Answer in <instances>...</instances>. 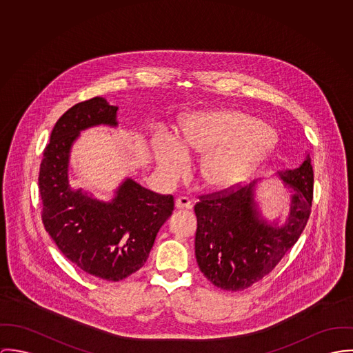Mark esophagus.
Returning <instances> with one entry per match:
<instances>
[{
	"instance_id": "esophagus-1",
	"label": "esophagus",
	"mask_w": 353,
	"mask_h": 353,
	"mask_svg": "<svg viewBox=\"0 0 353 353\" xmlns=\"http://www.w3.org/2000/svg\"><path fill=\"white\" fill-rule=\"evenodd\" d=\"M176 208L190 210V208H192V201L187 196H180L176 199Z\"/></svg>"
}]
</instances>
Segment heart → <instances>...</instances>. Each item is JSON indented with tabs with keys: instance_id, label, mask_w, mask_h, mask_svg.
Returning a JSON list of instances; mask_svg holds the SVG:
<instances>
[{
	"instance_id": "obj_1",
	"label": "heart",
	"mask_w": 353,
	"mask_h": 353,
	"mask_svg": "<svg viewBox=\"0 0 353 353\" xmlns=\"http://www.w3.org/2000/svg\"><path fill=\"white\" fill-rule=\"evenodd\" d=\"M181 134V145L170 139L154 142L161 174L176 181L188 172V157L208 154L201 179L215 191L229 190L249 177L276 143L270 127L232 111L192 115L183 121Z\"/></svg>"
}]
</instances>
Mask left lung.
<instances>
[{
	"instance_id": "8db88e82",
	"label": "left lung",
	"mask_w": 353,
	"mask_h": 353,
	"mask_svg": "<svg viewBox=\"0 0 353 353\" xmlns=\"http://www.w3.org/2000/svg\"><path fill=\"white\" fill-rule=\"evenodd\" d=\"M292 190L290 216L284 226L260 219L254 183L199 196L195 204L196 261L215 287L241 291L274 271L305 230L313 204L312 159L280 173Z\"/></svg>"
}]
</instances>
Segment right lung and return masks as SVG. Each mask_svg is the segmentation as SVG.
Segmentation results:
<instances>
[{"label": "right lung", "instance_id": "right-lung-1", "mask_svg": "<svg viewBox=\"0 0 353 353\" xmlns=\"http://www.w3.org/2000/svg\"><path fill=\"white\" fill-rule=\"evenodd\" d=\"M118 107L93 97L68 110L55 123L39 170L41 221L63 256L83 272L119 281L148 261L158 230L174 208L172 195H158L127 179L111 203L69 187V153L79 131L117 125Z\"/></svg>", "mask_w": 353, "mask_h": 353}]
</instances>
